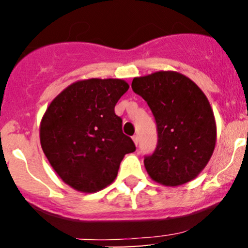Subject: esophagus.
I'll return each mask as SVG.
<instances>
[{
    "instance_id": "esophagus-1",
    "label": "esophagus",
    "mask_w": 248,
    "mask_h": 248,
    "mask_svg": "<svg viewBox=\"0 0 248 248\" xmlns=\"http://www.w3.org/2000/svg\"><path fill=\"white\" fill-rule=\"evenodd\" d=\"M133 141H134V143H135V146H138V143H139V136H138V135H134V136H133Z\"/></svg>"
}]
</instances>
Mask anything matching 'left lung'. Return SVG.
<instances>
[{
  "instance_id": "8db88e82",
  "label": "left lung",
  "mask_w": 248,
  "mask_h": 248,
  "mask_svg": "<svg viewBox=\"0 0 248 248\" xmlns=\"http://www.w3.org/2000/svg\"><path fill=\"white\" fill-rule=\"evenodd\" d=\"M132 88L152 109L157 126V147L146 156L153 181L178 186L206 167L217 140L213 110L191 79L175 71H158L133 79Z\"/></svg>"
}]
</instances>
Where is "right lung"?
I'll return each instance as SVG.
<instances>
[{"label":"right lung","instance_id":"add662e5","mask_svg":"<svg viewBox=\"0 0 248 248\" xmlns=\"http://www.w3.org/2000/svg\"><path fill=\"white\" fill-rule=\"evenodd\" d=\"M128 88L122 79L76 81L51 101L43 115V152L57 175L77 191L105 189L118 176L124 155L135 152L114 112Z\"/></svg>","mask_w":248,"mask_h":248}]
</instances>
